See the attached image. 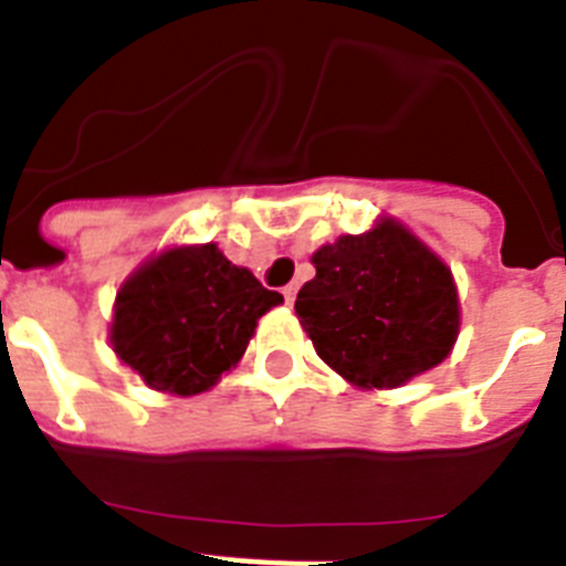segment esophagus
<instances>
[{
	"label": "esophagus",
	"instance_id": "1",
	"mask_svg": "<svg viewBox=\"0 0 566 566\" xmlns=\"http://www.w3.org/2000/svg\"><path fill=\"white\" fill-rule=\"evenodd\" d=\"M283 297H286V303H289V306H292L294 297H297V286H294V283H289V286H283Z\"/></svg>",
	"mask_w": 566,
	"mask_h": 566
}]
</instances>
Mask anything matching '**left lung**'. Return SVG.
Masks as SVG:
<instances>
[{
  "label": "left lung",
  "mask_w": 566,
  "mask_h": 566,
  "mask_svg": "<svg viewBox=\"0 0 566 566\" xmlns=\"http://www.w3.org/2000/svg\"><path fill=\"white\" fill-rule=\"evenodd\" d=\"M317 269L297 292L300 326L345 382L391 391L437 368L462 326L451 266L394 218L339 234L312 254Z\"/></svg>",
  "instance_id": "1"
}]
</instances>
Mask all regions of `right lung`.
<instances>
[{
	"instance_id": "1",
	"label": "right lung",
	"mask_w": 566,
	"mask_h": 566,
	"mask_svg": "<svg viewBox=\"0 0 566 566\" xmlns=\"http://www.w3.org/2000/svg\"><path fill=\"white\" fill-rule=\"evenodd\" d=\"M247 266L218 243L169 247L135 269L115 292L109 345L153 391H209L247 354L258 319L280 306Z\"/></svg>"
}]
</instances>
